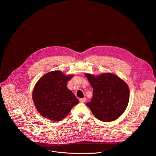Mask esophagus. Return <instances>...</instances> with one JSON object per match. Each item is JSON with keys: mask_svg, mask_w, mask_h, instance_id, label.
<instances>
[{"mask_svg": "<svg viewBox=\"0 0 156 156\" xmlns=\"http://www.w3.org/2000/svg\"><path fill=\"white\" fill-rule=\"evenodd\" d=\"M80 101L81 103H85V102L87 101V99H86L85 98H81V99H80Z\"/></svg>", "mask_w": 156, "mask_h": 156, "instance_id": "1", "label": "esophagus"}]
</instances>
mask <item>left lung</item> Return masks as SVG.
Here are the masks:
<instances>
[{"mask_svg": "<svg viewBox=\"0 0 156 156\" xmlns=\"http://www.w3.org/2000/svg\"><path fill=\"white\" fill-rule=\"evenodd\" d=\"M93 89V96L87 106L93 115L103 122L115 121L126 110L129 100V89L118 76L104 73L94 76L85 73Z\"/></svg>", "mask_w": 156, "mask_h": 156, "instance_id": "1", "label": "left lung"}]
</instances>
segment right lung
Segmentation results:
<instances>
[{
	"label": "right lung",
	"mask_w": 156,
	"mask_h": 156,
	"mask_svg": "<svg viewBox=\"0 0 156 156\" xmlns=\"http://www.w3.org/2000/svg\"><path fill=\"white\" fill-rule=\"evenodd\" d=\"M73 75H66L55 70L42 76L36 83L32 92L34 105L40 114L52 121L63 119L74 106L79 103L67 87Z\"/></svg>",
	"instance_id": "1"
}]
</instances>
